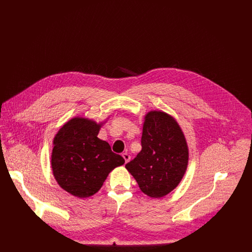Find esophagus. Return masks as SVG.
<instances>
[{"mask_svg":"<svg viewBox=\"0 0 252 252\" xmlns=\"http://www.w3.org/2000/svg\"><path fill=\"white\" fill-rule=\"evenodd\" d=\"M123 158H124L126 163H127V162L129 161V159H130V157H129V155H128L127 153H124V154H123Z\"/></svg>","mask_w":252,"mask_h":252,"instance_id":"obj_1","label":"esophagus"}]
</instances>
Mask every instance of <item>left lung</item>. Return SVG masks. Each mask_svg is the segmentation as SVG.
I'll return each instance as SVG.
<instances>
[{
  "label": "left lung",
  "instance_id": "left-lung-1",
  "mask_svg": "<svg viewBox=\"0 0 252 252\" xmlns=\"http://www.w3.org/2000/svg\"><path fill=\"white\" fill-rule=\"evenodd\" d=\"M142 126L141 151L126 164L140 190L154 198L171 192L182 182L189 152L176 120L162 111H151Z\"/></svg>",
  "mask_w": 252,
  "mask_h": 252
}]
</instances>
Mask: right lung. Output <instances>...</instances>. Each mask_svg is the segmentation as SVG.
<instances>
[{
    "mask_svg": "<svg viewBox=\"0 0 252 252\" xmlns=\"http://www.w3.org/2000/svg\"><path fill=\"white\" fill-rule=\"evenodd\" d=\"M105 121L86 117L67 121L53 139L51 166L58 185L79 198L96 193L109 173L125 163L109 142L97 137Z\"/></svg>",
    "mask_w": 252,
    "mask_h": 252,
    "instance_id": "right-lung-1",
    "label": "right lung"
}]
</instances>
